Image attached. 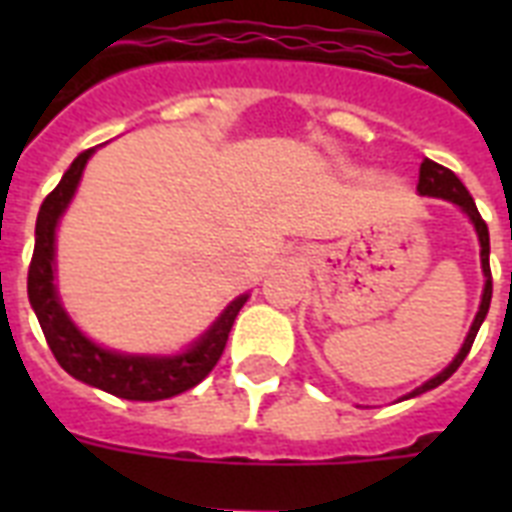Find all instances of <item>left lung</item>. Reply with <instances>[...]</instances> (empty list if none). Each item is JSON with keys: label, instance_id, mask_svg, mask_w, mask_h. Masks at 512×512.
I'll use <instances>...</instances> for the list:
<instances>
[{"label": "left lung", "instance_id": "left-lung-1", "mask_svg": "<svg viewBox=\"0 0 512 512\" xmlns=\"http://www.w3.org/2000/svg\"><path fill=\"white\" fill-rule=\"evenodd\" d=\"M417 191L422 193V196H441V199L452 201V204H457V207H462V212L473 220V225H476V233H478V241H481V268H484V276H486V287H484V297H481V308H478L476 313V321H473V327H470L468 337H465V345H462V350L457 353V358H454L452 364L446 366L444 372L436 374L433 380H428L422 388H417L414 393H409V398L412 396H420V393H425V390L430 388H438L441 382H446L449 377H452L457 369H460V364L465 361V356L470 353V348H473V340H476L478 329H481V324H484L486 313H489V303H492V268H489V228H486L484 217L478 215L476 209V201H473V196L468 193V188L462 185V180L457 175H454L452 170H446V167H441V164L430 162V159H425V162L420 164V183H417Z\"/></svg>", "mask_w": 512, "mask_h": 512}]
</instances>
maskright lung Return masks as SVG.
<instances>
[{"label":"right lung","instance_id":"1","mask_svg":"<svg viewBox=\"0 0 512 512\" xmlns=\"http://www.w3.org/2000/svg\"><path fill=\"white\" fill-rule=\"evenodd\" d=\"M92 148L76 156L47 199L42 201L39 217H36V241L34 257L28 265V300L34 308L44 340L50 345L52 356L66 369L71 377L87 382L92 388H100L111 396L127 398V401H162L177 393L191 390L207 377L220 361L228 342L233 321L239 316L241 305L247 303V295L236 297L220 319L212 324L207 335L201 337L193 348L180 356L154 358V356H122L114 350H106L90 342L74 327L66 311L60 308L58 292L52 284V257H55V225H58L63 209L74 196L84 164L90 159Z\"/></svg>","mask_w":512,"mask_h":512}]
</instances>
